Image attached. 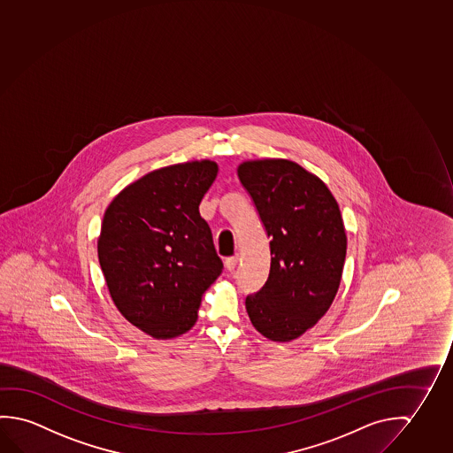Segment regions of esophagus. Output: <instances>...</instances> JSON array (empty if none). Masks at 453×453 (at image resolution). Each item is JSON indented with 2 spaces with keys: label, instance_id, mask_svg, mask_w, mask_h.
Instances as JSON below:
<instances>
[{
  "label": "esophagus",
  "instance_id": "1",
  "mask_svg": "<svg viewBox=\"0 0 453 453\" xmlns=\"http://www.w3.org/2000/svg\"><path fill=\"white\" fill-rule=\"evenodd\" d=\"M237 263H239V255H234V257L225 259V266H226L228 271H233V269L237 266Z\"/></svg>",
  "mask_w": 453,
  "mask_h": 453
}]
</instances>
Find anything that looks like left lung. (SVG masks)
<instances>
[{"label": "left lung", "mask_w": 453, "mask_h": 453, "mask_svg": "<svg viewBox=\"0 0 453 453\" xmlns=\"http://www.w3.org/2000/svg\"><path fill=\"white\" fill-rule=\"evenodd\" d=\"M237 176L271 237V271L265 287L247 296L257 331L291 342L313 327L335 299L346 257L342 212L313 173L287 158L247 160Z\"/></svg>", "instance_id": "8db88e82"}]
</instances>
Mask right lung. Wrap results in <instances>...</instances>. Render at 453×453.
<instances>
[{"instance_id": "obj_1", "label": "right lung", "mask_w": 453, "mask_h": 453, "mask_svg": "<svg viewBox=\"0 0 453 453\" xmlns=\"http://www.w3.org/2000/svg\"><path fill=\"white\" fill-rule=\"evenodd\" d=\"M212 160L144 174L116 195L97 255L121 315L144 334L180 337L196 323L204 291L222 273L200 203L216 180Z\"/></svg>"}]
</instances>
